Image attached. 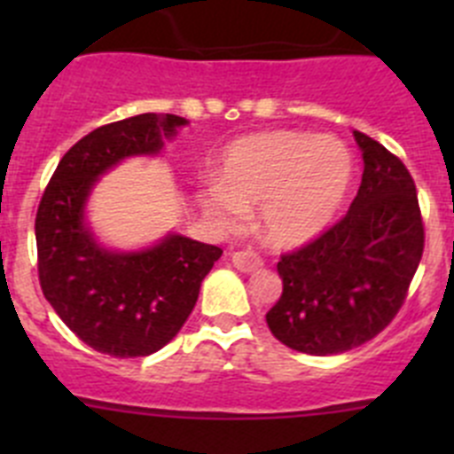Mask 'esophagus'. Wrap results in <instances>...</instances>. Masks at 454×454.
Instances as JSON below:
<instances>
[{
    "instance_id": "obj_1",
    "label": "esophagus",
    "mask_w": 454,
    "mask_h": 454,
    "mask_svg": "<svg viewBox=\"0 0 454 454\" xmlns=\"http://www.w3.org/2000/svg\"><path fill=\"white\" fill-rule=\"evenodd\" d=\"M231 263H234L240 272H254L263 266L262 259H259V256L250 250L234 252V254H231Z\"/></svg>"
}]
</instances>
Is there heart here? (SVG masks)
Segmentation results:
<instances>
[{"mask_svg": "<svg viewBox=\"0 0 454 454\" xmlns=\"http://www.w3.org/2000/svg\"><path fill=\"white\" fill-rule=\"evenodd\" d=\"M355 161L334 136L272 129L243 136L223 152L218 177L200 184L204 214L234 230L262 204V230L272 243L298 247L323 234L350 191Z\"/></svg>", "mask_w": 454, "mask_h": 454, "instance_id": "1", "label": "heart"}]
</instances>
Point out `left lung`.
<instances>
[{
  "label": "left lung",
  "mask_w": 454,
  "mask_h": 454,
  "mask_svg": "<svg viewBox=\"0 0 454 454\" xmlns=\"http://www.w3.org/2000/svg\"><path fill=\"white\" fill-rule=\"evenodd\" d=\"M364 175L346 218L277 263L282 298L266 314L272 336L304 355L364 346L398 314L423 256L414 179L377 140L352 131Z\"/></svg>",
  "instance_id": "obj_1"
}]
</instances>
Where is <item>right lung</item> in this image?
<instances>
[{"label":"right lung","instance_id":"add662e5","mask_svg":"<svg viewBox=\"0 0 454 454\" xmlns=\"http://www.w3.org/2000/svg\"><path fill=\"white\" fill-rule=\"evenodd\" d=\"M188 120L143 114L104 124L66 152L35 215L40 286L92 350L147 356L182 330L223 250L168 231L154 246L115 250L88 220L92 188L124 159L159 156Z\"/></svg>","mask_w":454,"mask_h":454}]
</instances>
